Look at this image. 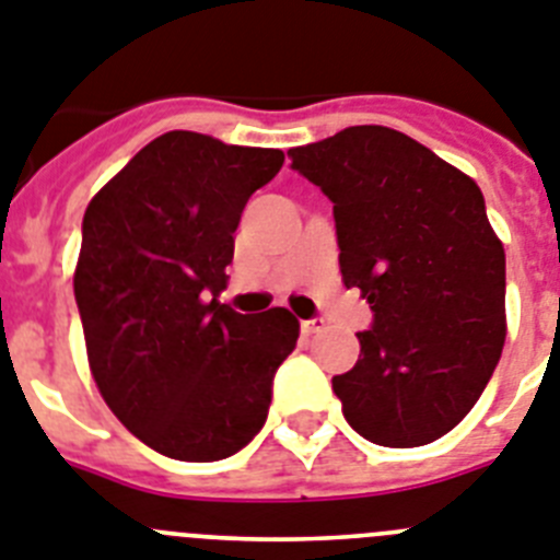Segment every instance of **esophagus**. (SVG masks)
Segmentation results:
<instances>
[{
    "instance_id": "1",
    "label": "esophagus",
    "mask_w": 560,
    "mask_h": 560,
    "mask_svg": "<svg viewBox=\"0 0 560 560\" xmlns=\"http://www.w3.org/2000/svg\"><path fill=\"white\" fill-rule=\"evenodd\" d=\"M327 329V320L324 318H310V320H301V335H318Z\"/></svg>"
}]
</instances>
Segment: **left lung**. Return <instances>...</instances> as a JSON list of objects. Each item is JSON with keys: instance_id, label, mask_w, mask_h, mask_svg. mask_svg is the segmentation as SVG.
Returning <instances> with one entry per match:
<instances>
[{"instance_id": "8db88e82", "label": "left lung", "mask_w": 560, "mask_h": 560, "mask_svg": "<svg viewBox=\"0 0 560 560\" xmlns=\"http://www.w3.org/2000/svg\"><path fill=\"white\" fill-rule=\"evenodd\" d=\"M332 202L343 284L372 307L361 358L335 374L349 425L374 445L440 440L482 397L504 347V247L468 174L388 126L290 149Z\"/></svg>"}]
</instances>
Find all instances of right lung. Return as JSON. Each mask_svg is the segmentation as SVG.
<instances>
[{
	"label": "right lung",
	"instance_id": "obj_1",
	"mask_svg": "<svg viewBox=\"0 0 560 560\" xmlns=\"http://www.w3.org/2000/svg\"><path fill=\"white\" fill-rule=\"evenodd\" d=\"M281 163L279 149L165 132L86 208L72 287L92 377L158 454L228 459L265 425L299 320L242 315L220 293L247 199Z\"/></svg>",
	"mask_w": 560,
	"mask_h": 560
}]
</instances>
